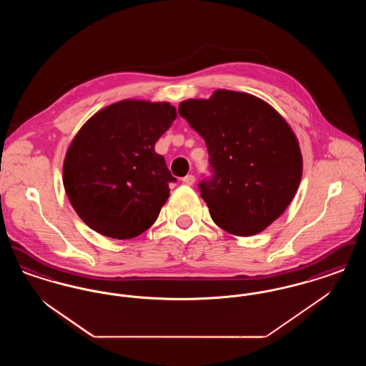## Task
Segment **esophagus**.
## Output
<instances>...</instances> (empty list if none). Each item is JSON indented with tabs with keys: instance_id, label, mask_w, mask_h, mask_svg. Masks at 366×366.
Instances as JSON below:
<instances>
[{
	"instance_id": "34e87169",
	"label": "esophagus",
	"mask_w": 366,
	"mask_h": 366,
	"mask_svg": "<svg viewBox=\"0 0 366 366\" xmlns=\"http://www.w3.org/2000/svg\"><path fill=\"white\" fill-rule=\"evenodd\" d=\"M194 181H196V178H194V175L192 174L185 175V177L182 178V182H184L185 185H193Z\"/></svg>"
}]
</instances>
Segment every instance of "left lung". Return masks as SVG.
<instances>
[{"label": "left lung", "instance_id": "8db88e82", "mask_svg": "<svg viewBox=\"0 0 366 366\" xmlns=\"http://www.w3.org/2000/svg\"><path fill=\"white\" fill-rule=\"evenodd\" d=\"M178 112L209 149L214 177L199 188L212 221L234 236L272 225L292 202L303 172L288 122L259 97L227 89L184 100Z\"/></svg>", "mask_w": 366, "mask_h": 366}]
</instances>
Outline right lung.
Instances as JSON below:
<instances>
[{
    "label": "right lung",
    "mask_w": 366,
    "mask_h": 366,
    "mask_svg": "<svg viewBox=\"0 0 366 366\" xmlns=\"http://www.w3.org/2000/svg\"><path fill=\"white\" fill-rule=\"evenodd\" d=\"M175 118L170 103L127 99L102 108L79 129L66 152L63 184L87 227L126 240L157 221L175 178L155 144Z\"/></svg>",
    "instance_id": "obj_1"
}]
</instances>
